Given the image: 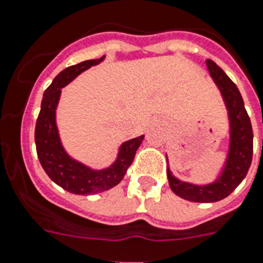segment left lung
<instances>
[{
	"label": "left lung",
	"mask_w": 263,
	"mask_h": 263,
	"mask_svg": "<svg viewBox=\"0 0 263 263\" xmlns=\"http://www.w3.org/2000/svg\"><path fill=\"white\" fill-rule=\"evenodd\" d=\"M206 67L213 82L216 83L217 89L220 90L227 109L230 140L223 166L212 182L202 185L186 182L174 176L167 166L170 189L181 198L193 202L220 201L230 196L246 177L253 159V128L240 91L215 62L206 59Z\"/></svg>",
	"instance_id": "obj_1"
}]
</instances>
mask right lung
Returning <instances> with one entry per match:
<instances>
[{"label":"right lung","mask_w":263,"mask_h":263,"mask_svg":"<svg viewBox=\"0 0 263 263\" xmlns=\"http://www.w3.org/2000/svg\"><path fill=\"white\" fill-rule=\"evenodd\" d=\"M104 59L105 57L81 62L59 72L43 95L40 113L36 121V151L44 172L57 185L74 194L101 193L116 186L124 178L135 158L136 150L144 139V135H140L121 143L116 159L102 168L90 167L72 158L62 144L57 125V108L61 100L62 87L69 85L91 66L101 63Z\"/></svg>","instance_id":"right-lung-1"}]
</instances>
